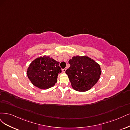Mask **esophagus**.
<instances>
[{
	"instance_id": "esophagus-1",
	"label": "esophagus",
	"mask_w": 130,
	"mask_h": 130,
	"mask_svg": "<svg viewBox=\"0 0 130 130\" xmlns=\"http://www.w3.org/2000/svg\"><path fill=\"white\" fill-rule=\"evenodd\" d=\"M65 71H66V69H62V72H65Z\"/></svg>"
}]
</instances>
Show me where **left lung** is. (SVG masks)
Instances as JSON below:
<instances>
[{
    "mask_svg": "<svg viewBox=\"0 0 130 130\" xmlns=\"http://www.w3.org/2000/svg\"><path fill=\"white\" fill-rule=\"evenodd\" d=\"M69 63L70 67L65 72L75 90L80 92L89 90L99 79L101 69L91 58L86 56L73 57Z\"/></svg>",
    "mask_w": 130,
    "mask_h": 130,
    "instance_id": "8db88e82",
    "label": "left lung"
}]
</instances>
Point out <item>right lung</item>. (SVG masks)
<instances>
[{"instance_id":"right-lung-1","label":"right lung","mask_w":130,"mask_h":130,"mask_svg":"<svg viewBox=\"0 0 130 130\" xmlns=\"http://www.w3.org/2000/svg\"><path fill=\"white\" fill-rule=\"evenodd\" d=\"M59 62L48 56L38 58L29 66L27 75L32 84L41 89H47L57 83L58 74L61 72Z\"/></svg>"}]
</instances>
